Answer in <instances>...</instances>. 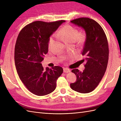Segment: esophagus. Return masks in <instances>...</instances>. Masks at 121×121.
<instances>
[{"label":"esophagus","instance_id":"esophagus-1","mask_svg":"<svg viewBox=\"0 0 121 121\" xmlns=\"http://www.w3.org/2000/svg\"><path fill=\"white\" fill-rule=\"evenodd\" d=\"M70 72V69H68V68H64V73H68Z\"/></svg>","mask_w":121,"mask_h":121}]
</instances>
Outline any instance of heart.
Masks as SVG:
<instances>
[{
  "label": "heart",
  "instance_id": "b5f03b06",
  "mask_svg": "<svg viewBox=\"0 0 121 121\" xmlns=\"http://www.w3.org/2000/svg\"><path fill=\"white\" fill-rule=\"evenodd\" d=\"M56 35L69 44L74 43L76 41L80 44H81L85 41L86 37L85 34H79V32L77 29L69 25L64 26L60 31L57 32ZM54 40V36L50 37L48 42L49 47L52 46Z\"/></svg>",
  "mask_w": 121,
  "mask_h": 121
}]
</instances>
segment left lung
Here are the masks:
<instances>
[{
    "mask_svg": "<svg viewBox=\"0 0 121 121\" xmlns=\"http://www.w3.org/2000/svg\"><path fill=\"white\" fill-rule=\"evenodd\" d=\"M71 22L85 32L82 54L85 57L82 61L86 64L83 72L77 69H72L77 79L75 83L70 84V87L79 93H89L98 86L107 69L109 54L107 38L100 25L92 19L81 17Z\"/></svg>",
    "mask_w": 121,
    "mask_h": 121,
    "instance_id": "1",
    "label": "left lung"
}]
</instances>
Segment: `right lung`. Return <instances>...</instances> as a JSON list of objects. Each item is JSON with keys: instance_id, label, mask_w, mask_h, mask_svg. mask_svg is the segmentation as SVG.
<instances>
[{"instance_id": "obj_1", "label": "right lung", "mask_w": 121, "mask_h": 121, "mask_svg": "<svg viewBox=\"0 0 121 121\" xmlns=\"http://www.w3.org/2000/svg\"><path fill=\"white\" fill-rule=\"evenodd\" d=\"M64 22L35 21L25 26L17 36L14 49L17 71L25 86L36 95L53 92L57 79L63 72L60 66L44 69L41 62L48 52L50 36Z\"/></svg>"}]
</instances>
